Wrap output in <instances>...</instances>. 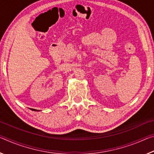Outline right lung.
<instances>
[{"instance_id": "obj_1", "label": "right lung", "mask_w": 154, "mask_h": 154, "mask_svg": "<svg viewBox=\"0 0 154 154\" xmlns=\"http://www.w3.org/2000/svg\"><path fill=\"white\" fill-rule=\"evenodd\" d=\"M31 110H33V111H38V110H37V109H31Z\"/></svg>"}]
</instances>
